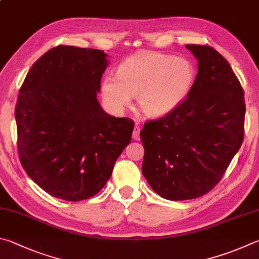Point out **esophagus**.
I'll return each instance as SVG.
<instances>
[{
	"label": "esophagus",
	"mask_w": 259,
	"mask_h": 259,
	"mask_svg": "<svg viewBox=\"0 0 259 259\" xmlns=\"http://www.w3.org/2000/svg\"><path fill=\"white\" fill-rule=\"evenodd\" d=\"M140 126L139 125H135V128H134V133H133V138L135 139V140H139V138H140Z\"/></svg>",
	"instance_id": "obj_1"
}]
</instances>
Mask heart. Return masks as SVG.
Here are the masks:
<instances>
[{
    "mask_svg": "<svg viewBox=\"0 0 259 259\" xmlns=\"http://www.w3.org/2000/svg\"><path fill=\"white\" fill-rule=\"evenodd\" d=\"M196 80L192 63L185 58L140 52L129 56L102 81V96L114 112H122L137 95L140 111L159 117L178 109L189 96Z\"/></svg>",
    "mask_w": 259,
    "mask_h": 259,
    "instance_id": "obj_1",
    "label": "heart"
}]
</instances>
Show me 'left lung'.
I'll use <instances>...</instances> for the list:
<instances>
[{"label": "left lung", "mask_w": 259, "mask_h": 259, "mask_svg": "<svg viewBox=\"0 0 259 259\" xmlns=\"http://www.w3.org/2000/svg\"><path fill=\"white\" fill-rule=\"evenodd\" d=\"M198 61L189 96L140 131L142 171L168 200L197 198L222 178L243 140V91L227 60L210 46L186 45Z\"/></svg>", "instance_id": "obj_1"}]
</instances>
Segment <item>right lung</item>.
Here are the masks:
<instances>
[{
    "label": "right lung",
    "instance_id": "add662e5",
    "mask_svg": "<svg viewBox=\"0 0 259 259\" xmlns=\"http://www.w3.org/2000/svg\"><path fill=\"white\" fill-rule=\"evenodd\" d=\"M101 50L58 46L32 64L16 106L18 152L27 175L56 198L96 195L131 140L134 122L97 100L109 65Z\"/></svg>",
    "mask_w": 259,
    "mask_h": 259
}]
</instances>
